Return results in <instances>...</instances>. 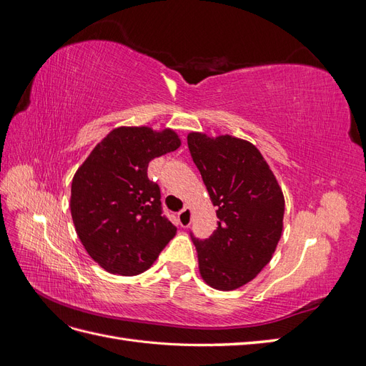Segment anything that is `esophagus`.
<instances>
[{
    "label": "esophagus",
    "instance_id": "esophagus-1",
    "mask_svg": "<svg viewBox=\"0 0 366 366\" xmlns=\"http://www.w3.org/2000/svg\"><path fill=\"white\" fill-rule=\"evenodd\" d=\"M191 217H192V212L189 207H184L182 212L179 214V223L182 227H187L191 224Z\"/></svg>",
    "mask_w": 366,
    "mask_h": 366
}]
</instances>
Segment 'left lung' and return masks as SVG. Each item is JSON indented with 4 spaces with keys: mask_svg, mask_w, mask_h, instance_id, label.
<instances>
[{
    "mask_svg": "<svg viewBox=\"0 0 366 366\" xmlns=\"http://www.w3.org/2000/svg\"><path fill=\"white\" fill-rule=\"evenodd\" d=\"M191 157L214 206L217 230L191 238L202 278L217 290L247 284L272 259L282 234L284 195L269 164L252 143L191 132Z\"/></svg>",
    "mask_w": 366,
    "mask_h": 366,
    "instance_id": "8db88e82",
    "label": "left lung"
}]
</instances>
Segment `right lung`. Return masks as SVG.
Masks as SVG:
<instances>
[{
  "label": "right lung",
  "instance_id": "obj_1",
  "mask_svg": "<svg viewBox=\"0 0 366 366\" xmlns=\"http://www.w3.org/2000/svg\"><path fill=\"white\" fill-rule=\"evenodd\" d=\"M180 147L171 129H113L71 182L73 223L88 254L109 273L131 276L151 267L174 238L163 215L160 186L149 180L152 159Z\"/></svg>",
  "mask_w": 366,
  "mask_h": 366
}]
</instances>
